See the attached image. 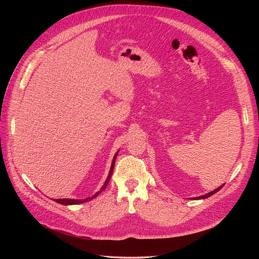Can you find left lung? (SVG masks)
Segmentation results:
<instances>
[{"instance_id":"1","label":"left lung","mask_w":259,"mask_h":259,"mask_svg":"<svg viewBox=\"0 0 259 259\" xmlns=\"http://www.w3.org/2000/svg\"><path fill=\"white\" fill-rule=\"evenodd\" d=\"M224 187V185H222L221 187H219L217 189H215V190H213L212 192H210V193H208V194H206V195H202V196H199V197H196V199H202V198H207V197H209V196H211V195H213V194H215L216 192H219L220 190L222 189Z\"/></svg>"}]
</instances>
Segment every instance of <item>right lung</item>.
Listing matches in <instances>:
<instances>
[{"instance_id": "1", "label": "right lung", "mask_w": 259, "mask_h": 259, "mask_svg": "<svg viewBox=\"0 0 259 259\" xmlns=\"http://www.w3.org/2000/svg\"><path fill=\"white\" fill-rule=\"evenodd\" d=\"M117 153H118V152H116V154L114 155V158H113V161H112L110 172H109L108 179L106 180L104 186L101 188V191H104V190H105L106 187H107V185H108V183H109V181H110V179H111V175H112V172H113V168H114V164H115V158H116V156H117ZM99 193H100V192H98L97 194L93 195L92 197H88V198H86V199H68V198H63V199H56V201L59 202V203H61V205H77V203H83V202H85V201H87V200H89V199H92V198H94V197H97V196L99 195Z\"/></svg>"}]
</instances>
